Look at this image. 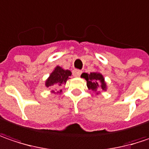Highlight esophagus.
<instances>
[{"mask_svg": "<svg viewBox=\"0 0 149 149\" xmlns=\"http://www.w3.org/2000/svg\"><path fill=\"white\" fill-rule=\"evenodd\" d=\"M81 71L80 70H73V75L74 76V77H79V76H80V74H81Z\"/></svg>", "mask_w": 149, "mask_h": 149, "instance_id": "obj_1", "label": "esophagus"}]
</instances>
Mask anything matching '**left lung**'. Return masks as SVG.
<instances>
[{"instance_id": "1", "label": "left lung", "mask_w": 149, "mask_h": 149, "mask_svg": "<svg viewBox=\"0 0 149 149\" xmlns=\"http://www.w3.org/2000/svg\"><path fill=\"white\" fill-rule=\"evenodd\" d=\"M81 77L86 79V81H87L86 84H87V86L90 90L96 91V89L99 86L103 91H105L107 88L106 83L104 81V78L100 73H96V72L95 73H91V74L83 73L81 74Z\"/></svg>"}]
</instances>
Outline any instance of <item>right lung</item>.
Listing matches in <instances>:
<instances>
[{"instance_id": "right-lung-1", "label": "right lung", "mask_w": 149, "mask_h": 149, "mask_svg": "<svg viewBox=\"0 0 149 149\" xmlns=\"http://www.w3.org/2000/svg\"><path fill=\"white\" fill-rule=\"evenodd\" d=\"M71 74L72 73L70 70H64L59 66H57L54 72L50 74L49 78L47 79L45 85L47 87H50L54 85H64Z\"/></svg>"}]
</instances>
